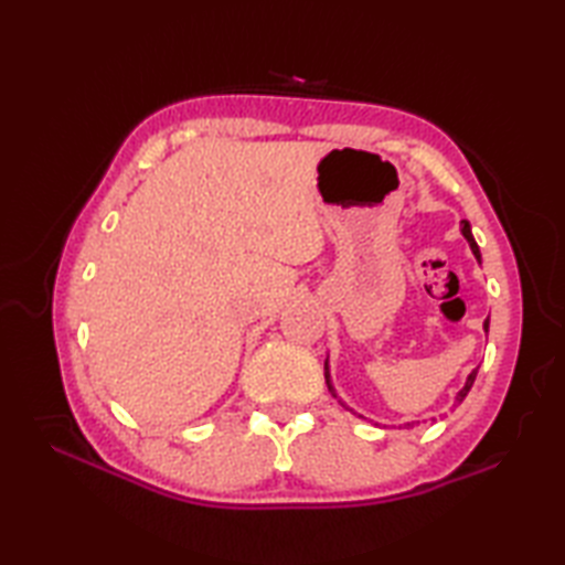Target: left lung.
Returning a JSON list of instances; mask_svg holds the SVG:
<instances>
[{
    "label": "left lung",
    "instance_id": "left-lung-1",
    "mask_svg": "<svg viewBox=\"0 0 565 565\" xmlns=\"http://www.w3.org/2000/svg\"><path fill=\"white\" fill-rule=\"evenodd\" d=\"M461 233H463V237L468 239V245H471V252H473V255H476V259L478 262H481V249H478V245H476V239H473V235H471V225H468V221H461ZM488 326H490V322L486 320L483 322V330L488 332ZM476 374H478V369H473L471 371V374H468V379H466V386L459 391V393H456V403H454V407L456 405H459V403H463V398H466V395H468V391H471V386H473V381H476ZM326 383H328V388H330V393L334 395V398H338V393H334V388H332V381H330V371H328V362H326ZM342 403V401H340ZM342 407H347L344 403H342ZM347 411H352V407H347ZM354 413V411H352ZM359 417H362V415H359ZM407 427H411V425H407Z\"/></svg>",
    "mask_w": 565,
    "mask_h": 565
}]
</instances>
